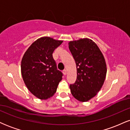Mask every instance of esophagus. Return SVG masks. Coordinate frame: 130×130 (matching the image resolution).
Wrapping results in <instances>:
<instances>
[{
    "label": "esophagus",
    "instance_id": "34e87169",
    "mask_svg": "<svg viewBox=\"0 0 130 130\" xmlns=\"http://www.w3.org/2000/svg\"><path fill=\"white\" fill-rule=\"evenodd\" d=\"M62 73H63V75H66L67 74V71H66V70H63V71H62Z\"/></svg>",
    "mask_w": 130,
    "mask_h": 130
}]
</instances>
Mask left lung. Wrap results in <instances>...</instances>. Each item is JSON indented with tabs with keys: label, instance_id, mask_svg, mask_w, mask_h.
<instances>
[{
	"label": "left lung",
	"instance_id": "obj_1",
	"mask_svg": "<svg viewBox=\"0 0 130 130\" xmlns=\"http://www.w3.org/2000/svg\"><path fill=\"white\" fill-rule=\"evenodd\" d=\"M69 49L77 68V79L70 84L71 94L80 101H87L101 89L106 75L105 60L99 47L89 38L70 41Z\"/></svg>",
	"mask_w": 130,
	"mask_h": 130
}]
</instances>
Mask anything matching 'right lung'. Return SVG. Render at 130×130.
<instances>
[{
  "label": "right lung",
  "mask_w": 130,
  "mask_h": 130,
  "mask_svg": "<svg viewBox=\"0 0 130 130\" xmlns=\"http://www.w3.org/2000/svg\"><path fill=\"white\" fill-rule=\"evenodd\" d=\"M63 41L42 37L31 44L21 61V73L25 84L37 98L46 100L56 92L63 73L57 70L53 53Z\"/></svg>",
  "instance_id": "obj_1"
}]
</instances>
